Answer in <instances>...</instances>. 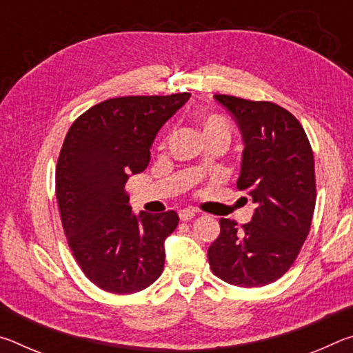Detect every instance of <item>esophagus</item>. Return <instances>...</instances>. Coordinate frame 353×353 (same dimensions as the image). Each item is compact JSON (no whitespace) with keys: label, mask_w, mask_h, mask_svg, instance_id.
<instances>
[{"label":"esophagus","mask_w":353,"mask_h":353,"mask_svg":"<svg viewBox=\"0 0 353 353\" xmlns=\"http://www.w3.org/2000/svg\"><path fill=\"white\" fill-rule=\"evenodd\" d=\"M179 218L181 221H190L194 218V210H190V208H183V210L179 212Z\"/></svg>","instance_id":"esophagus-1"}]
</instances>
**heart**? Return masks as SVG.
Masks as SVG:
<instances>
[{
    "mask_svg": "<svg viewBox=\"0 0 353 353\" xmlns=\"http://www.w3.org/2000/svg\"><path fill=\"white\" fill-rule=\"evenodd\" d=\"M204 132L205 134H213V132H225L230 135L229 124H227L224 119L218 117H208L204 121Z\"/></svg>",
    "mask_w": 353,
    "mask_h": 353,
    "instance_id": "b5f03b06",
    "label": "heart"
}]
</instances>
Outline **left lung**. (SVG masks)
Wrapping results in <instances>:
<instances>
[{
  "label": "left lung",
  "instance_id": "left-lung-1",
  "mask_svg": "<svg viewBox=\"0 0 353 353\" xmlns=\"http://www.w3.org/2000/svg\"><path fill=\"white\" fill-rule=\"evenodd\" d=\"M244 140L238 190L256 205L250 223L221 218L219 236L208 248L213 274L243 288L276 282L305 243L316 204L314 159L294 115L270 101L214 94Z\"/></svg>",
  "mask_w": 353,
  "mask_h": 353
}]
</instances>
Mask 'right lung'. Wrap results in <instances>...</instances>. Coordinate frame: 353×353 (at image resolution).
Listing matches in <instances>:
<instances>
[{
    "label": "right lung",
    "instance_id": "add662e5",
    "mask_svg": "<svg viewBox=\"0 0 353 353\" xmlns=\"http://www.w3.org/2000/svg\"><path fill=\"white\" fill-rule=\"evenodd\" d=\"M190 97L107 99L83 112L65 137L56 168L59 212L77 265L101 290L132 294L163 272V244L177 213L137 216L124 185L146 168L155 135Z\"/></svg>",
    "mask_w": 353,
    "mask_h": 353
}]
</instances>
